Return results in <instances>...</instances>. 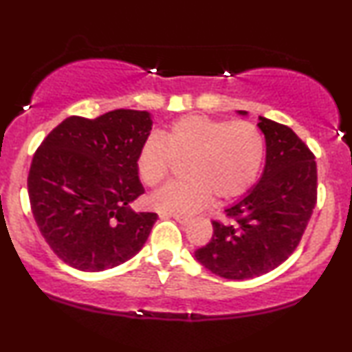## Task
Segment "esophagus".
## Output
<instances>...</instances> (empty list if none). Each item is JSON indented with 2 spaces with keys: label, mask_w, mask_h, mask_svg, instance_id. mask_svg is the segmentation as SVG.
<instances>
[{
  "label": "esophagus",
  "mask_w": 352,
  "mask_h": 352,
  "mask_svg": "<svg viewBox=\"0 0 352 352\" xmlns=\"http://www.w3.org/2000/svg\"><path fill=\"white\" fill-rule=\"evenodd\" d=\"M160 218H173V219H176L177 223L179 224H182V226H186V224H189V218H186V216H179V214H171V213H160Z\"/></svg>",
  "instance_id": "34e87169"
}]
</instances>
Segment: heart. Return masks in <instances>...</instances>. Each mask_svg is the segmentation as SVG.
I'll use <instances>...</instances> for the list:
<instances>
[{
  "instance_id": "1",
  "label": "heart",
  "mask_w": 352,
  "mask_h": 352,
  "mask_svg": "<svg viewBox=\"0 0 352 352\" xmlns=\"http://www.w3.org/2000/svg\"><path fill=\"white\" fill-rule=\"evenodd\" d=\"M177 162L189 179L153 192V208L192 214L216 197L234 200L254 184L264 160V138L252 122H226L200 115L179 118L163 134L146 138L138 153V175L146 186L165 181Z\"/></svg>"
}]
</instances>
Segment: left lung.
Here are the masks:
<instances>
[{
	"mask_svg": "<svg viewBox=\"0 0 352 352\" xmlns=\"http://www.w3.org/2000/svg\"><path fill=\"white\" fill-rule=\"evenodd\" d=\"M258 126L266 138L261 179L224 210L229 221H213V237L195 252L208 271L230 280L263 276L288 259L317 201V165L309 147L285 124L259 117Z\"/></svg>",
	"mask_w": 352,
	"mask_h": 352,
	"instance_id": "8db88e82",
	"label": "left lung"
}]
</instances>
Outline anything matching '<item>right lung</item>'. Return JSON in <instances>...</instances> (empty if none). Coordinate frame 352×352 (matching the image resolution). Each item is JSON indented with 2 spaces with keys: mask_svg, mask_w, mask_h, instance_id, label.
<instances>
[{
  "mask_svg": "<svg viewBox=\"0 0 352 352\" xmlns=\"http://www.w3.org/2000/svg\"><path fill=\"white\" fill-rule=\"evenodd\" d=\"M146 110L118 109L89 120L69 117L33 155L28 197L46 243L86 272L120 266L144 247L157 213L129 204L144 194L138 153L151 134Z\"/></svg>",
  "mask_w": 352,
  "mask_h": 352,
  "instance_id": "add662e5",
  "label": "right lung"
}]
</instances>
